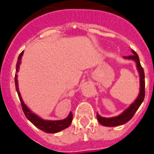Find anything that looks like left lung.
Returning a JSON list of instances; mask_svg holds the SVG:
<instances>
[{
  "label": "left lung",
  "mask_w": 154,
  "mask_h": 154,
  "mask_svg": "<svg viewBox=\"0 0 154 154\" xmlns=\"http://www.w3.org/2000/svg\"><path fill=\"white\" fill-rule=\"evenodd\" d=\"M131 51H132L133 55H129V56H124V59L133 60L136 63V68L139 73V81H140L139 95L135 99L134 103H131V105L129 106L123 113H121V114L117 116V117L107 118V117H101L99 113H97V119H98L99 123L103 125V126L116 127V126H119V125H122L124 124L127 123L128 121H129L132 118L137 109H139V107L140 106V105L144 100V97H145V74H144V70H143V67L141 66L138 55L135 53V51L131 50Z\"/></svg>",
  "instance_id": "obj_1"
}]
</instances>
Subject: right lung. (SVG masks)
I'll return each instance as SVG.
<instances>
[{
	"label": "right lung",
	"instance_id": "add662e5",
	"mask_svg": "<svg viewBox=\"0 0 154 154\" xmlns=\"http://www.w3.org/2000/svg\"><path fill=\"white\" fill-rule=\"evenodd\" d=\"M23 51L20 53L18 58V61L16 63V73L19 72V66L21 64V59L23 57ZM15 88L17 91L18 95H19V100L21 103L22 107H23V110L24 112V114L26 117V118L30 121L31 123L33 124L36 127L41 129V131H45L47 133H57L59 131H62L63 129L66 128L71 125L72 123V120H73V113L69 112V115L66 118L63 119V120H59V121H48V120H44L41 118L39 116H37L34 113H33L30 109L26 106L24 102H23L22 96L20 95L19 90V84H18V76L15 73Z\"/></svg>",
	"mask_w": 154,
	"mask_h": 154
}]
</instances>
